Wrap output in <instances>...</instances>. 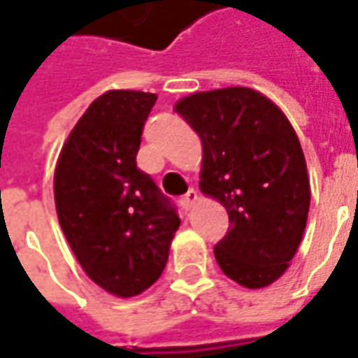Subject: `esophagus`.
I'll use <instances>...</instances> for the list:
<instances>
[{
	"label": "esophagus",
	"instance_id": "obj_1",
	"mask_svg": "<svg viewBox=\"0 0 358 358\" xmlns=\"http://www.w3.org/2000/svg\"><path fill=\"white\" fill-rule=\"evenodd\" d=\"M199 200V192L194 191V189H191V191L185 194L183 199H181V208H183L185 212H189L192 206H194V202Z\"/></svg>",
	"mask_w": 358,
	"mask_h": 358
}]
</instances>
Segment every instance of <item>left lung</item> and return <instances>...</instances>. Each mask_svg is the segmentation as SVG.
I'll list each match as a JSON object with an SVG mask.
<instances>
[{
	"label": "left lung",
	"mask_w": 358,
	"mask_h": 358,
	"mask_svg": "<svg viewBox=\"0 0 358 358\" xmlns=\"http://www.w3.org/2000/svg\"><path fill=\"white\" fill-rule=\"evenodd\" d=\"M175 111L202 143L200 191L229 215L214 247L222 272L243 287L270 285L295 256L310 206L305 154L289 119L245 86L191 94Z\"/></svg>",
	"instance_id": "left-lung-1"
}]
</instances>
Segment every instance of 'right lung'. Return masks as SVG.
I'll return each mask as SVG.
<instances>
[{
    "instance_id": "1",
    "label": "right lung",
    "mask_w": 358,
    "mask_h": 358,
    "mask_svg": "<svg viewBox=\"0 0 358 358\" xmlns=\"http://www.w3.org/2000/svg\"><path fill=\"white\" fill-rule=\"evenodd\" d=\"M156 94L110 90L71 131L53 175L55 210L86 275L117 296L156 283L179 229V214L136 167Z\"/></svg>"
}]
</instances>
